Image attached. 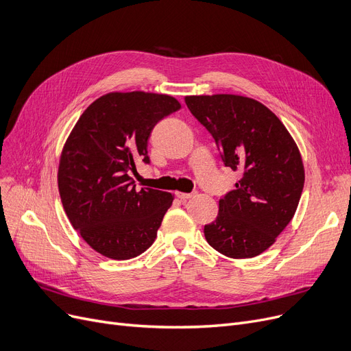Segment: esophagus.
<instances>
[{"label": "esophagus", "instance_id": "1", "mask_svg": "<svg viewBox=\"0 0 351 351\" xmlns=\"http://www.w3.org/2000/svg\"><path fill=\"white\" fill-rule=\"evenodd\" d=\"M176 195H177L180 199H189V198L193 197L191 193H181V191H177Z\"/></svg>", "mask_w": 351, "mask_h": 351}]
</instances>
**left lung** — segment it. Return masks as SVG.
Here are the masks:
<instances>
[{"label":"left lung","mask_w":351,"mask_h":351,"mask_svg":"<svg viewBox=\"0 0 351 351\" xmlns=\"http://www.w3.org/2000/svg\"><path fill=\"white\" fill-rule=\"evenodd\" d=\"M186 104L220 149L226 167L240 171L236 190L219 202L207 243L231 258H252L274 244L297 210L304 186L302 154L278 117L257 99L187 95Z\"/></svg>","instance_id":"1"}]
</instances>
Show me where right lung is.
<instances>
[{
    "mask_svg": "<svg viewBox=\"0 0 351 351\" xmlns=\"http://www.w3.org/2000/svg\"><path fill=\"white\" fill-rule=\"evenodd\" d=\"M181 108L171 95L108 93L81 114L58 165V191L73 227L112 260L144 253L157 237L174 195L136 189L131 173L148 158V138L164 117Z\"/></svg>",
    "mask_w": 351,
    "mask_h": 351,
    "instance_id": "add662e5",
    "label": "right lung"
}]
</instances>
